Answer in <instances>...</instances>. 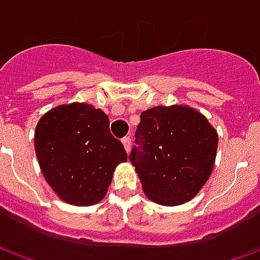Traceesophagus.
<instances>
[{
	"mask_svg": "<svg viewBox=\"0 0 260 260\" xmlns=\"http://www.w3.org/2000/svg\"><path fill=\"white\" fill-rule=\"evenodd\" d=\"M122 145H124L126 153L129 152V149H131V138L129 136H125L124 139H122Z\"/></svg>",
	"mask_w": 260,
	"mask_h": 260,
	"instance_id": "34e87169",
	"label": "esophagus"
}]
</instances>
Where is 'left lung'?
Segmentation results:
<instances>
[{
    "label": "left lung",
    "mask_w": 260,
    "mask_h": 260,
    "mask_svg": "<svg viewBox=\"0 0 260 260\" xmlns=\"http://www.w3.org/2000/svg\"><path fill=\"white\" fill-rule=\"evenodd\" d=\"M129 160L150 201L177 206L198 195L212 174L217 131L195 108L157 106L141 114Z\"/></svg>",
    "instance_id": "8db88e82"
}]
</instances>
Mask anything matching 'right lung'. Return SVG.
<instances>
[{"label":"right lung","mask_w":260,"mask_h":260,"mask_svg":"<svg viewBox=\"0 0 260 260\" xmlns=\"http://www.w3.org/2000/svg\"><path fill=\"white\" fill-rule=\"evenodd\" d=\"M35 150L47 184L61 201L90 206L106 196L115 167L126 161L110 119L86 103L61 104L37 122Z\"/></svg>","instance_id":"right-lung-1"}]
</instances>
